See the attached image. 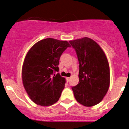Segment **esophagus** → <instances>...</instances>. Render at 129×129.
I'll return each mask as SVG.
<instances>
[{
  "label": "esophagus",
  "instance_id": "1",
  "mask_svg": "<svg viewBox=\"0 0 129 129\" xmlns=\"http://www.w3.org/2000/svg\"><path fill=\"white\" fill-rule=\"evenodd\" d=\"M66 79H67V82H69L70 81V78H69V77H67V78H66Z\"/></svg>",
  "mask_w": 129,
  "mask_h": 129
}]
</instances>
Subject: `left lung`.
Returning <instances> with one entry per match:
<instances>
[{"instance_id": "obj_1", "label": "left lung", "mask_w": 129, "mask_h": 129, "mask_svg": "<svg viewBox=\"0 0 129 129\" xmlns=\"http://www.w3.org/2000/svg\"><path fill=\"white\" fill-rule=\"evenodd\" d=\"M69 42L76 50L79 63V83L72 88L74 96L81 104L94 106L103 100L110 86L107 58L100 46L90 38Z\"/></svg>"}]
</instances>
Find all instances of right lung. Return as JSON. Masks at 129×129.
Returning <instances> with one entry per match:
<instances>
[{
	"instance_id": "right-lung-1",
	"label": "right lung",
	"mask_w": 129,
	"mask_h": 129,
	"mask_svg": "<svg viewBox=\"0 0 129 129\" xmlns=\"http://www.w3.org/2000/svg\"><path fill=\"white\" fill-rule=\"evenodd\" d=\"M69 47L67 41L47 38L34 44L26 53L22 69V83L36 104L50 106L59 99L66 78L53 74L59 71L60 56Z\"/></svg>"
}]
</instances>
